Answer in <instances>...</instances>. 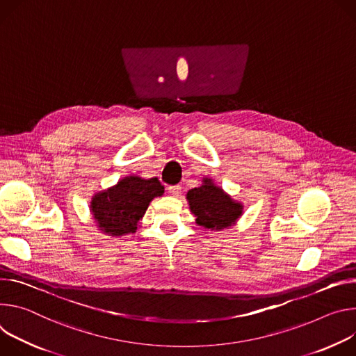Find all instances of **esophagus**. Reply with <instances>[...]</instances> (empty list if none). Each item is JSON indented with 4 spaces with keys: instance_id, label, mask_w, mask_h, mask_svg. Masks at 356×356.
I'll list each match as a JSON object with an SVG mask.
<instances>
[{
    "instance_id": "obj_1",
    "label": "esophagus",
    "mask_w": 356,
    "mask_h": 356,
    "mask_svg": "<svg viewBox=\"0 0 356 356\" xmlns=\"http://www.w3.org/2000/svg\"><path fill=\"white\" fill-rule=\"evenodd\" d=\"M168 192H170L172 196H178L179 192H181V186H179V185H171V186H168Z\"/></svg>"
}]
</instances>
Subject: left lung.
Here are the masks:
<instances>
[{"instance_id": "obj_1", "label": "left lung", "mask_w": 356, "mask_h": 356, "mask_svg": "<svg viewBox=\"0 0 356 356\" xmlns=\"http://www.w3.org/2000/svg\"><path fill=\"white\" fill-rule=\"evenodd\" d=\"M186 200L191 212L196 216V223L205 229H225L238 220L243 207L234 202L222 188L212 184V179L205 178L200 188L188 191Z\"/></svg>"}]
</instances>
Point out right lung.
<instances>
[{
    "instance_id": "add662e5",
    "label": "right lung",
    "mask_w": 356,
    "mask_h": 356,
    "mask_svg": "<svg viewBox=\"0 0 356 356\" xmlns=\"http://www.w3.org/2000/svg\"><path fill=\"white\" fill-rule=\"evenodd\" d=\"M164 193L156 178L126 177L92 200L90 211L100 230L110 236L134 233L149 202Z\"/></svg>"
}]
</instances>
